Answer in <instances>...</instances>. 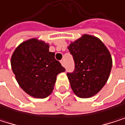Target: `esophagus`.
I'll return each mask as SVG.
<instances>
[{
	"mask_svg": "<svg viewBox=\"0 0 125 125\" xmlns=\"http://www.w3.org/2000/svg\"><path fill=\"white\" fill-rule=\"evenodd\" d=\"M60 62H61V64H62V66H65V63L64 60H62L60 61Z\"/></svg>",
	"mask_w": 125,
	"mask_h": 125,
	"instance_id": "obj_1",
	"label": "esophagus"
}]
</instances>
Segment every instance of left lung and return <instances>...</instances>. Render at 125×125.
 Returning <instances> with one entry per match:
<instances>
[{
	"instance_id": "obj_1",
	"label": "left lung",
	"mask_w": 125,
	"mask_h": 125,
	"mask_svg": "<svg viewBox=\"0 0 125 125\" xmlns=\"http://www.w3.org/2000/svg\"><path fill=\"white\" fill-rule=\"evenodd\" d=\"M74 61V71L67 73L71 88L81 98L96 95L110 77L113 61L110 51L97 37L84 34L68 47Z\"/></svg>"
}]
</instances>
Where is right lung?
I'll return each instance as SVG.
<instances>
[{
  "label": "right lung",
  "mask_w": 125,
  "mask_h": 125,
  "mask_svg": "<svg viewBox=\"0 0 125 125\" xmlns=\"http://www.w3.org/2000/svg\"><path fill=\"white\" fill-rule=\"evenodd\" d=\"M49 51V45L33 38L23 42L11 57L12 70L20 87L30 96L45 98L53 89L57 76L65 71Z\"/></svg>",
  "instance_id": "1"
}]
</instances>
